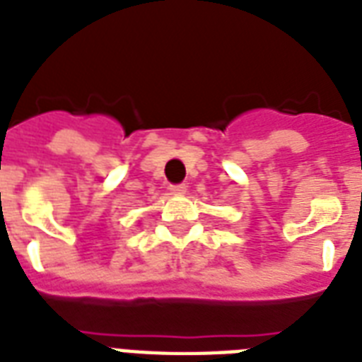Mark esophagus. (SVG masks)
<instances>
[{
    "label": "esophagus",
    "instance_id": "esophagus-1",
    "mask_svg": "<svg viewBox=\"0 0 362 362\" xmlns=\"http://www.w3.org/2000/svg\"><path fill=\"white\" fill-rule=\"evenodd\" d=\"M169 189H170V193H175V195H180V193L186 192V184H170Z\"/></svg>",
    "mask_w": 362,
    "mask_h": 362
}]
</instances>
